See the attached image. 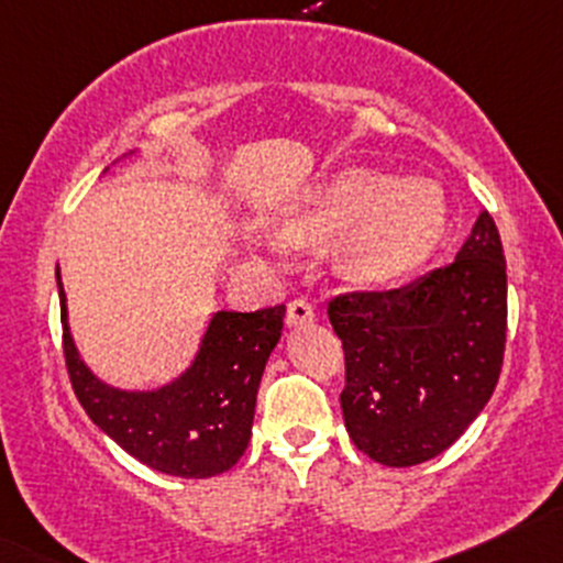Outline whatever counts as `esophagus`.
I'll return each instance as SVG.
<instances>
[{"label": "esophagus", "mask_w": 563, "mask_h": 563, "mask_svg": "<svg viewBox=\"0 0 563 563\" xmlns=\"http://www.w3.org/2000/svg\"><path fill=\"white\" fill-rule=\"evenodd\" d=\"M314 320V307L301 296V299L288 301V323L291 325H307Z\"/></svg>", "instance_id": "obj_1"}]
</instances>
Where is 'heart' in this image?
<instances>
[{
    "mask_svg": "<svg viewBox=\"0 0 563 563\" xmlns=\"http://www.w3.org/2000/svg\"><path fill=\"white\" fill-rule=\"evenodd\" d=\"M446 230V202L430 181H398L352 168L314 187L277 219L288 245L342 238L336 269L355 283H390L409 275L435 251Z\"/></svg>",
    "mask_w": 563,
    "mask_h": 563,
    "instance_id": "1",
    "label": "heart"
}]
</instances>
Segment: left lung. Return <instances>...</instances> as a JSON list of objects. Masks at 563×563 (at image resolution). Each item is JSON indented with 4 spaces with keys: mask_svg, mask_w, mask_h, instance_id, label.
I'll return each mask as SVG.
<instances>
[{
    "mask_svg": "<svg viewBox=\"0 0 563 563\" xmlns=\"http://www.w3.org/2000/svg\"><path fill=\"white\" fill-rule=\"evenodd\" d=\"M344 350V424L374 462L411 467L446 452L489 404L503 372L508 275L481 213L452 264L406 288L329 301Z\"/></svg>",
    "mask_w": 563,
    "mask_h": 563,
    "instance_id": "obj_1",
    "label": "left lung"
}]
</instances>
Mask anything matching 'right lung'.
Segmentation results:
<instances>
[{
	"label": "right lung",
	"mask_w": 563,
	"mask_h": 563,
	"mask_svg": "<svg viewBox=\"0 0 563 563\" xmlns=\"http://www.w3.org/2000/svg\"><path fill=\"white\" fill-rule=\"evenodd\" d=\"M55 277L66 372L92 422L152 471L178 478H211L230 471L249 446L258 382L280 339L286 305L256 312H216L181 379L154 393H125L103 385L79 361L66 325L58 272Z\"/></svg>",
	"instance_id": "1"
}]
</instances>
